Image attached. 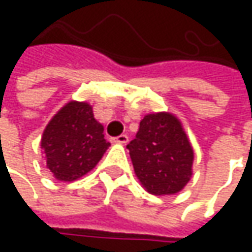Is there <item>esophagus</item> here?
Returning <instances> with one entry per match:
<instances>
[{"label": "esophagus", "mask_w": 252, "mask_h": 252, "mask_svg": "<svg viewBox=\"0 0 252 252\" xmlns=\"http://www.w3.org/2000/svg\"><path fill=\"white\" fill-rule=\"evenodd\" d=\"M114 143H117V144H126L128 143V135H126V134L118 135L117 138H114Z\"/></svg>", "instance_id": "esophagus-1"}]
</instances>
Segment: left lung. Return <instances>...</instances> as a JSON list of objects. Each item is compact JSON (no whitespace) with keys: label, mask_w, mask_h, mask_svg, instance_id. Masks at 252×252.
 Listing matches in <instances>:
<instances>
[{"label":"left lung","mask_w":252,"mask_h":252,"mask_svg":"<svg viewBox=\"0 0 252 252\" xmlns=\"http://www.w3.org/2000/svg\"><path fill=\"white\" fill-rule=\"evenodd\" d=\"M126 149L135 176L149 194H176L192 176V144L181 120L171 112L144 115Z\"/></svg>","instance_id":"left-lung-1"}]
</instances>
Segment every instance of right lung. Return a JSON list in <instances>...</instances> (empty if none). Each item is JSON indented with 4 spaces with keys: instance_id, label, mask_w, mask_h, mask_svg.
I'll return each instance as SVG.
<instances>
[{
    "instance_id": "1",
    "label": "right lung",
    "mask_w": 252,
    "mask_h": 252,
    "mask_svg": "<svg viewBox=\"0 0 252 252\" xmlns=\"http://www.w3.org/2000/svg\"><path fill=\"white\" fill-rule=\"evenodd\" d=\"M109 146L92 105L78 100L67 102L46 124L40 138L46 168L64 182L89 174Z\"/></svg>"
}]
</instances>
